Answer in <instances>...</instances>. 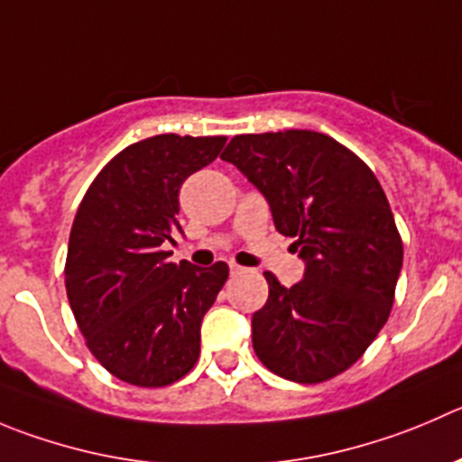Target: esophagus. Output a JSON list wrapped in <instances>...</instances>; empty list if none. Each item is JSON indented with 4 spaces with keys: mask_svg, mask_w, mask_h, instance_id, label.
Segmentation results:
<instances>
[{
    "mask_svg": "<svg viewBox=\"0 0 462 462\" xmlns=\"http://www.w3.org/2000/svg\"><path fill=\"white\" fill-rule=\"evenodd\" d=\"M228 270H231V274H243L245 267H243V265H238V263L231 261V263H228Z\"/></svg>",
    "mask_w": 462,
    "mask_h": 462,
    "instance_id": "1",
    "label": "esophagus"
}]
</instances>
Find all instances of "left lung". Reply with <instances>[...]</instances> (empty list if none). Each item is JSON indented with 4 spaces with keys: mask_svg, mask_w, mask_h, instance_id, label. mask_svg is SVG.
<instances>
[{
    "mask_svg": "<svg viewBox=\"0 0 462 462\" xmlns=\"http://www.w3.org/2000/svg\"><path fill=\"white\" fill-rule=\"evenodd\" d=\"M265 195L279 234L306 261L285 288L265 272L270 297L252 318L258 360L294 383L349 370L388 322L403 263L388 197L365 162L327 134H243L222 153Z\"/></svg>",
    "mask_w": 462,
    "mask_h": 462,
    "instance_id": "8db88e82",
    "label": "left lung"
}]
</instances>
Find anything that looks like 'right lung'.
Instances as JSON below:
<instances>
[{
	"instance_id": "1",
	"label": "right lung",
	"mask_w": 462,
	"mask_h": 462,
	"mask_svg": "<svg viewBox=\"0 0 462 462\" xmlns=\"http://www.w3.org/2000/svg\"><path fill=\"white\" fill-rule=\"evenodd\" d=\"M224 135L161 134L122 149L79 204L65 290L88 349L120 381L162 388L195 367L201 319L228 279L226 263H170L181 231V183L217 158Z\"/></svg>"
}]
</instances>
